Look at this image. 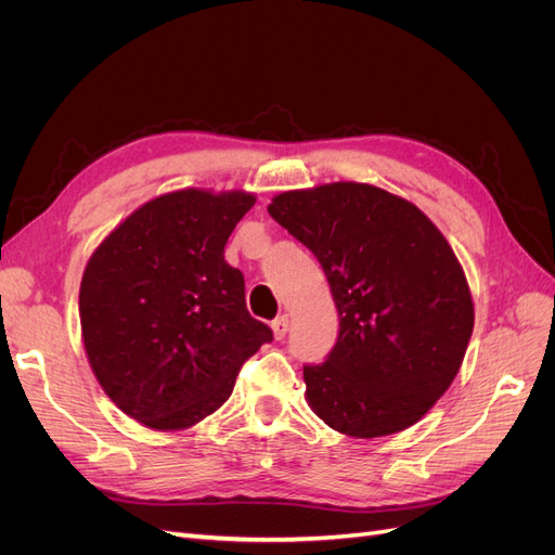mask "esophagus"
Returning a JSON list of instances; mask_svg holds the SVG:
<instances>
[{"mask_svg":"<svg viewBox=\"0 0 555 555\" xmlns=\"http://www.w3.org/2000/svg\"><path fill=\"white\" fill-rule=\"evenodd\" d=\"M271 328H273V335H275V340H282L284 335L289 333V317L287 314H282V317H278L275 322L271 324Z\"/></svg>","mask_w":555,"mask_h":555,"instance_id":"34e87169","label":"esophagus"}]
</instances>
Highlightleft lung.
Here are the masks:
<instances>
[{
	"label": "left lung",
	"mask_w": 555,
	"mask_h": 555,
	"mask_svg": "<svg viewBox=\"0 0 555 555\" xmlns=\"http://www.w3.org/2000/svg\"><path fill=\"white\" fill-rule=\"evenodd\" d=\"M273 220L322 263L338 343L306 365V398L349 438L410 428L449 389L475 326L451 245L410 201L365 182L282 192Z\"/></svg>",
	"instance_id": "8db88e82"
}]
</instances>
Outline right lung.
<instances>
[{"label":"right lung","instance_id":"obj_1","mask_svg":"<svg viewBox=\"0 0 555 555\" xmlns=\"http://www.w3.org/2000/svg\"><path fill=\"white\" fill-rule=\"evenodd\" d=\"M257 196L178 190L147 201L102 241L80 280L92 373L127 416L182 430L220 410L241 365L273 331L245 308L224 245Z\"/></svg>","mask_w":555,"mask_h":555}]
</instances>
